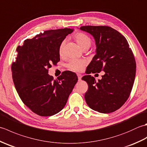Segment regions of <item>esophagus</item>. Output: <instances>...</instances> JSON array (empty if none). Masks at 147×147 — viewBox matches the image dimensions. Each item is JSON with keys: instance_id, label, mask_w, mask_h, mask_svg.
<instances>
[{"instance_id": "1", "label": "esophagus", "mask_w": 147, "mask_h": 147, "mask_svg": "<svg viewBox=\"0 0 147 147\" xmlns=\"http://www.w3.org/2000/svg\"><path fill=\"white\" fill-rule=\"evenodd\" d=\"M77 76H78V80H82V75L81 74H79V73H78L77 74Z\"/></svg>"}]
</instances>
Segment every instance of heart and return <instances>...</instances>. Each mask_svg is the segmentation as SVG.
Segmentation results:
<instances>
[{"label":"heart","mask_w":147,"mask_h":147,"mask_svg":"<svg viewBox=\"0 0 147 147\" xmlns=\"http://www.w3.org/2000/svg\"><path fill=\"white\" fill-rule=\"evenodd\" d=\"M74 38H75L78 44L83 49L86 47H90V45H91V39L85 33H78L74 35ZM64 44L65 41L64 40V41L61 42L60 47H59V54H62ZM86 64V62L85 60L73 59L69 61V62L66 64V67L69 69L71 71L79 72L83 70V69L85 66Z\"/></svg>","instance_id":"obj_1"}]
</instances>
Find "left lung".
<instances>
[{"instance_id":"obj_1","label":"left lung","mask_w":147,"mask_h":147,"mask_svg":"<svg viewBox=\"0 0 147 147\" xmlns=\"http://www.w3.org/2000/svg\"><path fill=\"white\" fill-rule=\"evenodd\" d=\"M80 30L95 40L96 54L86 68L87 73L105 72L98 82L91 75L82 78L88 85L85 99L90 108L107 114L119 109L128 98L135 82L136 62L126 39L106 26H84Z\"/></svg>"}]
</instances>
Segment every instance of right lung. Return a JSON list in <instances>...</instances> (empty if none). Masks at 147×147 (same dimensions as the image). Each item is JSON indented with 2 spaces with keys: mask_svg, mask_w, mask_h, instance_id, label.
<instances>
[{
  "mask_svg": "<svg viewBox=\"0 0 147 147\" xmlns=\"http://www.w3.org/2000/svg\"><path fill=\"white\" fill-rule=\"evenodd\" d=\"M72 32L70 28L45 31L17 48L11 66L15 88L24 104L41 116L60 112L78 82L76 74L71 71L63 72L55 80L48 74L52 64L60 61L61 42Z\"/></svg>",
  "mask_w": 147,
  "mask_h": 147,
  "instance_id": "right-lung-1",
  "label": "right lung"
}]
</instances>
